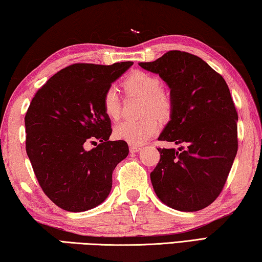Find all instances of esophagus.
<instances>
[{"label":"esophagus","mask_w":262,"mask_h":262,"mask_svg":"<svg viewBox=\"0 0 262 262\" xmlns=\"http://www.w3.org/2000/svg\"><path fill=\"white\" fill-rule=\"evenodd\" d=\"M140 149H141V147L138 146V145H131V146H130V152H131V153L139 152Z\"/></svg>","instance_id":"34e87169"}]
</instances>
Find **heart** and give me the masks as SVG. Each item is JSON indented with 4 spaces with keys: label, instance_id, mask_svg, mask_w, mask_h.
Masks as SVG:
<instances>
[{
    "label": "heart",
    "instance_id": "b5f03b06",
    "mask_svg": "<svg viewBox=\"0 0 262 262\" xmlns=\"http://www.w3.org/2000/svg\"><path fill=\"white\" fill-rule=\"evenodd\" d=\"M127 92L145 97L144 114L147 117L140 121H124L114 127V137L118 140L126 141L131 145H141L158 134L160 130L159 117H168L173 109L170 96L161 89L158 76L146 72L137 71L131 73L124 81ZM103 113L111 121H117L121 116V102L116 89L110 87L102 98Z\"/></svg>",
    "mask_w": 262,
    "mask_h": 262
}]
</instances>
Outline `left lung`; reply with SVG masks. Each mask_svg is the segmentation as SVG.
<instances>
[{
    "instance_id": "obj_1",
    "label": "left lung",
    "mask_w": 262,
    "mask_h": 262,
    "mask_svg": "<svg viewBox=\"0 0 262 262\" xmlns=\"http://www.w3.org/2000/svg\"><path fill=\"white\" fill-rule=\"evenodd\" d=\"M139 66L159 74L170 89V121L158 140L187 145L179 151L158 148L154 191L170 208L199 211L220 196L238 151V114L230 89L204 60L183 51H168Z\"/></svg>"
}]
</instances>
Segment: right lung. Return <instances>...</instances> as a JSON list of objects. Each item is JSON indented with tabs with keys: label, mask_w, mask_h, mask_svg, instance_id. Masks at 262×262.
Listing matches in <instances>:
<instances>
[{
	"label": "right lung",
	"mask_w": 262,
	"mask_h": 262,
	"mask_svg": "<svg viewBox=\"0 0 262 262\" xmlns=\"http://www.w3.org/2000/svg\"><path fill=\"white\" fill-rule=\"evenodd\" d=\"M131 61L73 63L47 80L25 115V148L45 195L66 211L101 204L113 187V171L128 154L126 141L109 140L110 118L102 98ZM100 143L89 151L88 142Z\"/></svg>",
	"instance_id": "right-lung-1"
}]
</instances>
